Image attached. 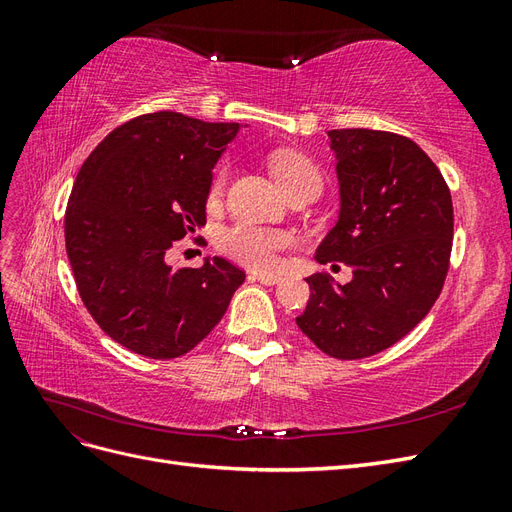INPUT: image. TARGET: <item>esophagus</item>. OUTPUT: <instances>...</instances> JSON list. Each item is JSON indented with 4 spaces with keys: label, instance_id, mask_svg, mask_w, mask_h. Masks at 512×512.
<instances>
[{
    "label": "esophagus",
    "instance_id": "esophagus-1",
    "mask_svg": "<svg viewBox=\"0 0 512 512\" xmlns=\"http://www.w3.org/2000/svg\"><path fill=\"white\" fill-rule=\"evenodd\" d=\"M250 280L254 282H260V284H267V286H273L282 280V275H275V273H252Z\"/></svg>",
    "mask_w": 512,
    "mask_h": 512
}]
</instances>
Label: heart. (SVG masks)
<instances>
[{"instance_id":"heart-1","label":"heart","mask_w":512,"mask_h":512,"mask_svg":"<svg viewBox=\"0 0 512 512\" xmlns=\"http://www.w3.org/2000/svg\"><path fill=\"white\" fill-rule=\"evenodd\" d=\"M267 164L271 168L273 177L280 181V185L288 194L305 188V185H316V188L322 185L318 166L299 149H273L267 156ZM228 177H230L228 162H222L213 170L209 190H207L209 203H215V200L222 198ZM290 243H292V237L288 232L252 226V224H235L232 228H228L220 239L222 252L228 258L256 271H273L277 265H280V254Z\"/></svg>"}]
</instances>
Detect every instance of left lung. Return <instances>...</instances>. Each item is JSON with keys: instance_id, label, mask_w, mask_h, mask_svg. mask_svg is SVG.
<instances>
[{"instance_id": "1", "label": "left lung", "mask_w": 512, "mask_h": 512, "mask_svg": "<svg viewBox=\"0 0 512 512\" xmlns=\"http://www.w3.org/2000/svg\"><path fill=\"white\" fill-rule=\"evenodd\" d=\"M342 211L316 252L344 262L348 284L305 277L309 301L299 329L333 359L378 354L406 337L440 297L453 247L451 190L408 136L331 130Z\"/></svg>"}]
</instances>
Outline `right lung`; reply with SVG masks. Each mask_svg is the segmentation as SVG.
Wrapping results in <instances>:
<instances>
[{
    "label": "right lung",
    "mask_w": 512,
    "mask_h": 512,
    "mask_svg": "<svg viewBox=\"0 0 512 512\" xmlns=\"http://www.w3.org/2000/svg\"><path fill=\"white\" fill-rule=\"evenodd\" d=\"M237 132L239 123L147 113L108 134L76 175L64 220L76 290L123 348L183 356L243 284L245 271L220 256L200 269L168 265L175 241L207 224L211 168Z\"/></svg>",
    "instance_id": "add662e5"
}]
</instances>
